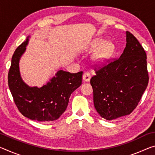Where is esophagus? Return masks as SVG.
<instances>
[{"label": "esophagus", "instance_id": "1", "mask_svg": "<svg viewBox=\"0 0 155 155\" xmlns=\"http://www.w3.org/2000/svg\"><path fill=\"white\" fill-rule=\"evenodd\" d=\"M91 78V74L90 72H86L83 74V79L86 81V82H88V81H90Z\"/></svg>", "mask_w": 155, "mask_h": 155}]
</instances>
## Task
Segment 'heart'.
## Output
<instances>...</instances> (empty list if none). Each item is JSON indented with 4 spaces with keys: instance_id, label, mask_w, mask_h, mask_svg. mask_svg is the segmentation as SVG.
I'll return each mask as SVG.
<instances>
[{
    "instance_id": "heart-1",
    "label": "heart",
    "mask_w": 155,
    "mask_h": 155,
    "mask_svg": "<svg viewBox=\"0 0 155 155\" xmlns=\"http://www.w3.org/2000/svg\"><path fill=\"white\" fill-rule=\"evenodd\" d=\"M92 50L97 49L93 54L92 59L97 64H103L110 59L114 52V45L111 41L104 40L102 39H97L91 46Z\"/></svg>"
}]
</instances>
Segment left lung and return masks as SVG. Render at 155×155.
I'll use <instances>...</instances> for the list:
<instances>
[{"instance_id":"left-lung-1","label":"left lung","mask_w":155,"mask_h":155,"mask_svg":"<svg viewBox=\"0 0 155 155\" xmlns=\"http://www.w3.org/2000/svg\"><path fill=\"white\" fill-rule=\"evenodd\" d=\"M146 52L137 38L127 31V44L119 58L94 68L91 78L94 104L104 119L114 120L132 113L148 84Z\"/></svg>"}]
</instances>
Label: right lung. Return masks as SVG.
Wrapping results in <instances>:
<instances>
[{
	"label": "right lung",
	"instance_id": "add662e5",
	"mask_svg": "<svg viewBox=\"0 0 155 155\" xmlns=\"http://www.w3.org/2000/svg\"><path fill=\"white\" fill-rule=\"evenodd\" d=\"M28 41L22 43L15 50L8 73V85L14 103L26 117L39 122L54 121L67 108L70 96L82 83L83 72L70 73L63 70L40 88L30 87L20 77L19 60Z\"/></svg>",
	"mask_w": 155,
	"mask_h": 155
}]
</instances>
